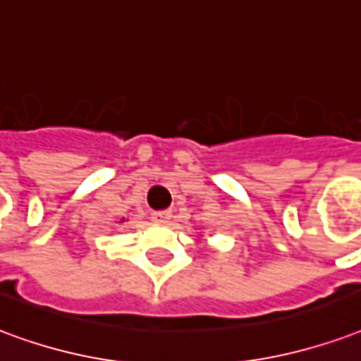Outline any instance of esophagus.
Wrapping results in <instances>:
<instances>
[{
  "label": "esophagus",
  "instance_id": "obj_1",
  "mask_svg": "<svg viewBox=\"0 0 361 361\" xmlns=\"http://www.w3.org/2000/svg\"><path fill=\"white\" fill-rule=\"evenodd\" d=\"M153 220L157 221V224H168V221L172 220V212H154L153 214Z\"/></svg>",
  "mask_w": 361,
  "mask_h": 361
}]
</instances>
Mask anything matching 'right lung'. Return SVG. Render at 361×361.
Wrapping results in <instances>:
<instances>
[{"instance_id": "add662e5", "label": "right lung", "mask_w": 361, "mask_h": 361, "mask_svg": "<svg viewBox=\"0 0 361 361\" xmlns=\"http://www.w3.org/2000/svg\"><path fill=\"white\" fill-rule=\"evenodd\" d=\"M120 221H124V218H122V220H120Z\"/></svg>"}]
</instances>
